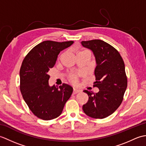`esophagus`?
<instances>
[{
	"mask_svg": "<svg viewBox=\"0 0 146 146\" xmlns=\"http://www.w3.org/2000/svg\"><path fill=\"white\" fill-rule=\"evenodd\" d=\"M80 92H81V90H80V89L76 88H73V94H78V93H79Z\"/></svg>",
	"mask_w": 146,
	"mask_h": 146,
	"instance_id": "esophagus-1",
	"label": "esophagus"
}]
</instances>
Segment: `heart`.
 Segmentation results:
<instances>
[{"label":"heart","instance_id":"b5f03b06","mask_svg":"<svg viewBox=\"0 0 146 146\" xmlns=\"http://www.w3.org/2000/svg\"><path fill=\"white\" fill-rule=\"evenodd\" d=\"M87 51H88L85 50V51H80V52H78V55L82 54V53H83V52H87ZM78 73H70V75H69V79L73 83H76V81H77V78H78Z\"/></svg>","mask_w":146,"mask_h":146}]
</instances>
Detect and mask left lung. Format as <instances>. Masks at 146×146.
<instances>
[{
    "instance_id": "obj_1",
    "label": "left lung",
    "mask_w": 146,
    "mask_h": 146,
    "mask_svg": "<svg viewBox=\"0 0 146 146\" xmlns=\"http://www.w3.org/2000/svg\"><path fill=\"white\" fill-rule=\"evenodd\" d=\"M82 44L94 52L97 63L94 86L99 89L95 94L83 91L89 98L83 110L92 118L104 119L112 114L123 100L127 86L124 62L115 48L102 40L82 41Z\"/></svg>"
}]
</instances>
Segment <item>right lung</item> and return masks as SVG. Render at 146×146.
Here are the masks:
<instances>
[{"mask_svg": "<svg viewBox=\"0 0 146 146\" xmlns=\"http://www.w3.org/2000/svg\"><path fill=\"white\" fill-rule=\"evenodd\" d=\"M74 42L45 41L34 47L24 59L20 69V90L29 109L39 119L49 120L61 115L73 88L63 83L49 85L48 71L58 55Z\"/></svg>", "mask_w": 146, "mask_h": 146, "instance_id": "add662e5", "label": "right lung"}]
</instances>
